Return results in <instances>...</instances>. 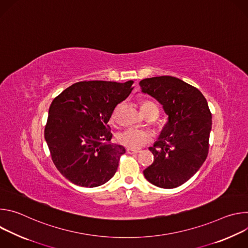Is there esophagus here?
I'll use <instances>...</instances> for the list:
<instances>
[{"mask_svg":"<svg viewBox=\"0 0 248 248\" xmlns=\"http://www.w3.org/2000/svg\"><path fill=\"white\" fill-rule=\"evenodd\" d=\"M126 152L128 154H137L139 152V150H133V149H130V148H127L126 149Z\"/></svg>","mask_w":248,"mask_h":248,"instance_id":"34e87169","label":"esophagus"}]
</instances>
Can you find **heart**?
<instances>
[{"instance_id": "1", "label": "heart", "mask_w": 248, "mask_h": 248, "mask_svg": "<svg viewBox=\"0 0 248 248\" xmlns=\"http://www.w3.org/2000/svg\"><path fill=\"white\" fill-rule=\"evenodd\" d=\"M141 110H142L145 116L152 112L159 113L157 106L154 103L149 101L144 102L142 104V106H141ZM152 139H153V133L150 130L137 128V127L126 128L124 131L120 132L118 135V141L122 145L133 150H137L141 148L146 143L150 142Z\"/></svg>"}]
</instances>
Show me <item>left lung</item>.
Listing matches in <instances>:
<instances>
[{
	"label": "left lung",
	"mask_w": 248,
	"mask_h": 248,
	"mask_svg": "<svg viewBox=\"0 0 248 248\" xmlns=\"http://www.w3.org/2000/svg\"><path fill=\"white\" fill-rule=\"evenodd\" d=\"M141 91L155 98L168 123L149 150L154 162L143 170L146 180L162 188L187 182L207 158L212 114L203 94L173 77H155L139 82Z\"/></svg>",
	"instance_id": "left-lung-1"
}]
</instances>
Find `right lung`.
Returning <instances> with one entry per match:
<instances>
[{
	"label": "right lung",
	"instance_id": "add662e5",
	"mask_svg": "<svg viewBox=\"0 0 248 248\" xmlns=\"http://www.w3.org/2000/svg\"><path fill=\"white\" fill-rule=\"evenodd\" d=\"M132 84V80L81 81L53 100L44 136L56 168L66 180L96 187L113 178L125 149L110 142L108 122Z\"/></svg>",
	"mask_w": 248,
	"mask_h": 248
}]
</instances>
